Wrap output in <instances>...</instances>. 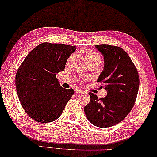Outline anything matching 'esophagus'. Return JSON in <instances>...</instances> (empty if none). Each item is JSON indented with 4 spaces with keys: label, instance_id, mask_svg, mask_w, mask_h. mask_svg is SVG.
<instances>
[{
    "label": "esophagus",
    "instance_id": "obj_1",
    "mask_svg": "<svg viewBox=\"0 0 157 157\" xmlns=\"http://www.w3.org/2000/svg\"><path fill=\"white\" fill-rule=\"evenodd\" d=\"M75 93H77V94H79V93H82V90H80V89H79V88H75Z\"/></svg>",
    "mask_w": 157,
    "mask_h": 157
}]
</instances>
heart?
<instances>
[{
	"label": "heart",
	"mask_w": 157,
	"mask_h": 157,
	"mask_svg": "<svg viewBox=\"0 0 157 157\" xmlns=\"http://www.w3.org/2000/svg\"><path fill=\"white\" fill-rule=\"evenodd\" d=\"M85 59L88 62L94 61H101V56L95 52H89L85 55Z\"/></svg>",
	"instance_id": "b5f03b06"
}]
</instances>
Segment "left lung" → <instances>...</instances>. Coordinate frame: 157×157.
Returning a JSON list of instances; mask_svg holds the SVG:
<instances>
[{
	"label": "left lung",
	"mask_w": 157,
	"mask_h": 157,
	"mask_svg": "<svg viewBox=\"0 0 157 157\" xmlns=\"http://www.w3.org/2000/svg\"><path fill=\"white\" fill-rule=\"evenodd\" d=\"M104 56V66L98 82L107 91L105 98L98 99L89 93L90 101L85 106L88 120L98 128H109L122 121L135 104L139 88L138 71L125 51L117 46L96 45Z\"/></svg>",
	"instance_id": "1"
}]
</instances>
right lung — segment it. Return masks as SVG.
<instances>
[{"mask_svg":"<svg viewBox=\"0 0 157 157\" xmlns=\"http://www.w3.org/2000/svg\"><path fill=\"white\" fill-rule=\"evenodd\" d=\"M76 46L43 43L26 56L16 75V89L24 110L32 119L48 123L57 120L75 91L60 86L56 75L64 71Z\"/></svg>","mask_w":157,"mask_h":157,"instance_id":"right-lung-1","label":"right lung"}]
</instances>
